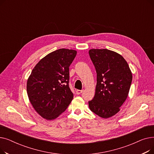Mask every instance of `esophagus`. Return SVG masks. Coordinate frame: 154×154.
Wrapping results in <instances>:
<instances>
[{"label":"esophagus","instance_id":"1","mask_svg":"<svg viewBox=\"0 0 154 154\" xmlns=\"http://www.w3.org/2000/svg\"><path fill=\"white\" fill-rule=\"evenodd\" d=\"M82 92H83V90H77L76 91V94L77 95H79V94H80L81 93H82Z\"/></svg>","mask_w":154,"mask_h":154}]
</instances>
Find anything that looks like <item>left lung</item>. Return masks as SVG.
I'll return each mask as SVG.
<instances>
[{
	"instance_id": "1",
	"label": "left lung",
	"mask_w": 154,
	"mask_h": 154,
	"mask_svg": "<svg viewBox=\"0 0 154 154\" xmlns=\"http://www.w3.org/2000/svg\"><path fill=\"white\" fill-rule=\"evenodd\" d=\"M88 54L97 72L95 93L88 106L96 115L107 119L118 113L127 99L132 72L123 57L114 51L93 48Z\"/></svg>"
}]
</instances>
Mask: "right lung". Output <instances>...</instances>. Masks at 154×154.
<instances>
[{"instance_id":"add662e5","label":"right lung","mask_w":154,"mask_h":154,"mask_svg":"<svg viewBox=\"0 0 154 154\" xmlns=\"http://www.w3.org/2000/svg\"><path fill=\"white\" fill-rule=\"evenodd\" d=\"M77 51L60 48L47 54L32 70L27 82L28 97L38 114L54 120L73 99L69 85V66Z\"/></svg>"}]
</instances>
